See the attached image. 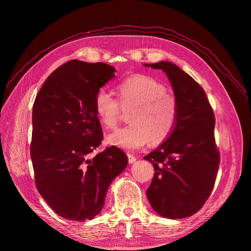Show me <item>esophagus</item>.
Instances as JSON below:
<instances>
[{"label": "esophagus", "mask_w": 251, "mask_h": 251, "mask_svg": "<svg viewBox=\"0 0 251 251\" xmlns=\"http://www.w3.org/2000/svg\"><path fill=\"white\" fill-rule=\"evenodd\" d=\"M127 156H128V162H129V164H133V163L136 162V156H135V155L131 154V153H128Z\"/></svg>", "instance_id": "esophagus-1"}]
</instances>
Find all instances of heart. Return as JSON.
I'll use <instances>...</instances> for the list:
<instances>
[{
	"mask_svg": "<svg viewBox=\"0 0 251 251\" xmlns=\"http://www.w3.org/2000/svg\"><path fill=\"white\" fill-rule=\"evenodd\" d=\"M166 86L154 78L135 74L117 86L118 100L103 89L95 97V110L100 123L107 128L117 126L123 110L132 109L128 127L118 129L107 137L111 146L125 151L142 148L150 140L153 144L165 141L178 120V101L168 94Z\"/></svg>",
	"mask_w": 251,
	"mask_h": 251,
	"instance_id": "heart-1",
	"label": "heart"
}]
</instances>
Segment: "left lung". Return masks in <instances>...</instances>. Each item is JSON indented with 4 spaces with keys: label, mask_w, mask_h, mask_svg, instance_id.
Listing matches in <instances>:
<instances>
[{
    "label": "left lung",
    "mask_w": 251,
    "mask_h": 251,
    "mask_svg": "<svg viewBox=\"0 0 251 251\" xmlns=\"http://www.w3.org/2000/svg\"><path fill=\"white\" fill-rule=\"evenodd\" d=\"M164 71L178 101V120L171 135L144 156L154 168L148 200L167 219L187 218L202 207L215 185L220 153L215 116L202 87L175 64H144Z\"/></svg>",
    "instance_id": "1"
}]
</instances>
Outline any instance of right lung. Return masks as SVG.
<instances>
[{"label":"right lung","mask_w":251,"mask_h":251,"mask_svg":"<svg viewBox=\"0 0 251 251\" xmlns=\"http://www.w3.org/2000/svg\"><path fill=\"white\" fill-rule=\"evenodd\" d=\"M115 71L104 63L72 60L48 77L35 98L30 144L35 185L62 218L94 219L128 164L114 146L90 156L102 140L95 97Z\"/></svg>","instance_id":"right-lung-1"}]
</instances>
